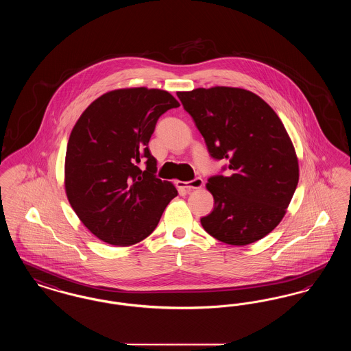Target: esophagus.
Returning a JSON list of instances; mask_svg holds the SVG:
<instances>
[{
    "label": "esophagus",
    "mask_w": 351,
    "mask_h": 351,
    "mask_svg": "<svg viewBox=\"0 0 351 351\" xmlns=\"http://www.w3.org/2000/svg\"><path fill=\"white\" fill-rule=\"evenodd\" d=\"M179 186L180 188H185V189H188V191H191V189H199L201 188L202 185H204V182H202V179L201 178H196V179H193V180H191V182H179Z\"/></svg>",
    "instance_id": "34e87169"
}]
</instances>
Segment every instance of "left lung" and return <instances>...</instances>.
<instances>
[{
	"label": "left lung",
	"instance_id": "1",
	"mask_svg": "<svg viewBox=\"0 0 351 351\" xmlns=\"http://www.w3.org/2000/svg\"><path fill=\"white\" fill-rule=\"evenodd\" d=\"M178 97L210 156L228 160V176L208 179L215 209L201 218L202 228L233 246L262 239L283 219L299 183L298 156L283 122L266 101L241 88H197Z\"/></svg>",
	"mask_w": 351,
	"mask_h": 351
}]
</instances>
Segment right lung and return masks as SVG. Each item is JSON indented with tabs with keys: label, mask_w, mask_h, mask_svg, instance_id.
Instances as JSON below:
<instances>
[{
	"label": "right lung",
	"mask_w": 351,
	"mask_h": 351,
	"mask_svg": "<svg viewBox=\"0 0 351 351\" xmlns=\"http://www.w3.org/2000/svg\"><path fill=\"white\" fill-rule=\"evenodd\" d=\"M180 104L162 89H116L93 101L73 126L67 145L64 185L68 201L99 239L132 246L149 237L173 184L156 178L149 142L159 117ZM147 160L142 170L138 163Z\"/></svg>",
	"instance_id": "obj_1"
}]
</instances>
